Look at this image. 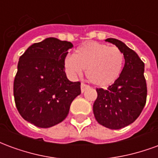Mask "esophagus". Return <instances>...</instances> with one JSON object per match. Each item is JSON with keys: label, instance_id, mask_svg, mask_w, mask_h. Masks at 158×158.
Wrapping results in <instances>:
<instances>
[{"label": "esophagus", "instance_id": "obj_1", "mask_svg": "<svg viewBox=\"0 0 158 158\" xmlns=\"http://www.w3.org/2000/svg\"><path fill=\"white\" fill-rule=\"evenodd\" d=\"M89 88V85H87L85 84H81V92H84V91H85V89H87Z\"/></svg>", "mask_w": 158, "mask_h": 158}]
</instances>
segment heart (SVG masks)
I'll return each instance as SVG.
<instances>
[{
	"instance_id": "1",
	"label": "heart",
	"mask_w": 158,
	"mask_h": 158,
	"mask_svg": "<svg viewBox=\"0 0 158 158\" xmlns=\"http://www.w3.org/2000/svg\"><path fill=\"white\" fill-rule=\"evenodd\" d=\"M123 63L124 56L118 47L99 42H89L77 49L74 56L66 57L64 65L72 75H79L85 69L89 82L105 87L118 79Z\"/></svg>"
}]
</instances>
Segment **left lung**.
I'll return each mask as SVG.
<instances>
[{
	"mask_svg": "<svg viewBox=\"0 0 158 158\" xmlns=\"http://www.w3.org/2000/svg\"><path fill=\"white\" fill-rule=\"evenodd\" d=\"M110 42L120 49L124 56V67L121 74L106 89H96L97 98L93 105L96 121L106 128L119 129L135 121L146 102L147 87L145 64L135 52L118 40Z\"/></svg>",
	"mask_w": 158,
	"mask_h": 158,
	"instance_id": "1",
	"label": "left lung"
}]
</instances>
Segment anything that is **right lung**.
<instances>
[{
	"label": "right lung",
	"instance_id": "add662e5",
	"mask_svg": "<svg viewBox=\"0 0 158 158\" xmlns=\"http://www.w3.org/2000/svg\"><path fill=\"white\" fill-rule=\"evenodd\" d=\"M73 44L47 38L30 45L19 57L13 83L17 109L26 121L50 128L68 116L70 105L80 95V82H71L64 62Z\"/></svg>",
	"mask_w": 158,
	"mask_h": 158
}]
</instances>
